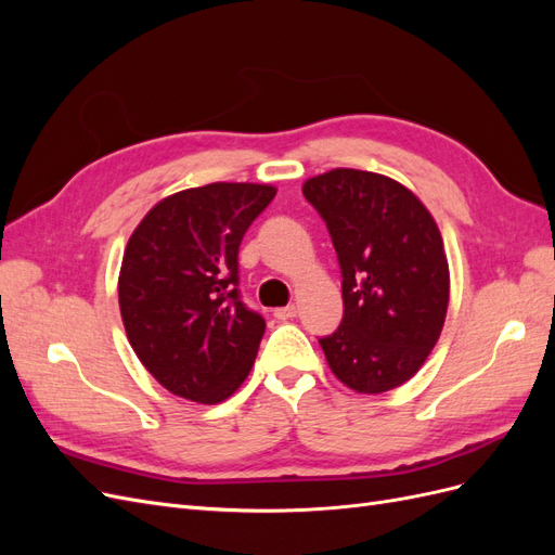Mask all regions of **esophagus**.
<instances>
[{"label": "esophagus", "instance_id": "obj_1", "mask_svg": "<svg viewBox=\"0 0 555 555\" xmlns=\"http://www.w3.org/2000/svg\"><path fill=\"white\" fill-rule=\"evenodd\" d=\"M273 317H275V319H292V317H296V306L275 308V310H273Z\"/></svg>", "mask_w": 555, "mask_h": 555}]
</instances>
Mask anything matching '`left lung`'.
Here are the masks:
<instances>
[{
    "mask_svg": "<svg viewBox=\"0 0 555 555\" xmlns=\"http://www.w3.org/2000/svg\"><path fill=\"white\" fill-rule=\"evenodd\" d=\"M343 271V324L319 340L331 373L357 393L412 379L440 340L449 263L430 210L398 180L333 169L304 182Z\"/></svg>",
    "mask_w": 555,
    "mask_h": 555,
    "instance_id": "8db88e82",
    "label": "left lung"
}]
</instances>
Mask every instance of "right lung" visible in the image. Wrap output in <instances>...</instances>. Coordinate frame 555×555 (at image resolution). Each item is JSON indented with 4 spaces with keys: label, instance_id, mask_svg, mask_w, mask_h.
Masks as SVG:
<instances>
[{
    "label": "right lung",
    "instance_id": "1",
    "mask_svg": "<svg viewBox=\"0 0 555 555\" xmlns=\"http://www.w3.org/2000/svg\"><path fill=\"white\" fill-rule=\"evenodd\" d=\"M275 194L257 182L182 190L129 236L117 278L127 340L173 396L217 405L255 365L266 322L238 298V247Z\"/></svg>",
    "mask_w": 555,
    "mask_h": 555
}]
</instances>
